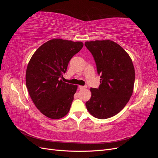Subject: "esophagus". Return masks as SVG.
Returning <instances> with one entry per match:
<instances>
[{"label":"esophagus","instance_id":"esophagus-1","mask_svg":"<svg viewBox=\"0 0 158 158\" xmlns=\"http://www.w3.org/2000/svg\"><path fill=\"white\" fill-rule=\"evenodd\" d=\"M78 88H79L80 89H83L86 88V86H83V85H79Z\"/></svg>","mask_w":158,"mask_h":158}]
</instances>
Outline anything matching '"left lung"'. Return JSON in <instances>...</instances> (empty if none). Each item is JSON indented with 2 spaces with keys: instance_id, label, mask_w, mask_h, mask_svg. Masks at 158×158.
<instances>
[{
  "instance_id": "obj_1",
  "label": "left lung",
  "mask_w": 158,
  "mask_h": 158,
  "mask_svg": "<svg viewBox=\"0 0 158 158\" xmlns=\"http://www.w3.org/2000/svg\"><path fill=\"white\" fill-rule=\"evenodd\" d=\"M92 54L100 75L98 88H90L92 96L85 103L89 113L95 118L106 119L120 112L133 92L135 71L130 56L111 40L85 42Z\"/></svg>"
}]
</instances>
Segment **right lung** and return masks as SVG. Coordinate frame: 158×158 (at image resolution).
Returning a JSON list of instances; mask_svg holds the SVG:
<instances>
[{
  "label": "right lung",
  "instance_id": "obj_1",
  "mask_svg": "<svg viewBox=\"0 0 158 158\" xmlns=\"http://www.w3.org/2000/svg\"><path fill=\"white\" fill-rule=\"evenodd\" d=\"M81 41L52 39L41 45L27 66L26 83L33 103L46 117L59 119L69 112L78 85L63 82L69 61Z\"/></svg>",
  "mask_w": 158,
  "mask_h": 158
}]
</instances>
